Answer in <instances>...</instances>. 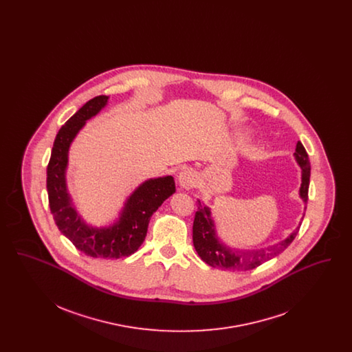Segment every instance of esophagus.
<instances>
[{"mask_svg":"<svg viewBox=\"0 0 352 352\" xmlns=\"http://www.w3.org/2000/svg\"><path fill=\"white\" fill-rule=\"evenodd\" d=\"M198 182V177L195 174V171L187 168V170H182L178 175V184L184 188V190H191L197 186Z\"/></svg>","mask_w":352,"mask_h":352,"instance_id":"esophagus-1","label":"esophagus"}]
</instances>
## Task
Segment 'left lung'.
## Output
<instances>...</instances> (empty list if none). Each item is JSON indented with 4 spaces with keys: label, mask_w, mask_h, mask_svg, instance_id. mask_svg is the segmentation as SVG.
I'll return each instance as SVG.
<instances>
[{
    "label": "left lung",
    "mask_w": 352,
    "mask_h": 352,
    "mask_svg": "<svg viewBox=\"0 0 352 352\" xmlns=\"http://www.w3.org/2000/svg\"><path fill=\"white\" fill-rule=\"evenodd\" d=\"M294 160L297 165L301 168V187H300V198L305 203H307V192H309V184H310V161L307 153L305 151L303 145L298 141ZM305 217V212L302 219ZM300 224L296 230L285 237L284 240L278 241L277 244L269 245L265 248L258 250H240L230 247L221 241L217 232L215 220L212 218L211 208L206 206L203 201H198V211L195 212L194 226H192V241L195 251L198 252L201 260L212 268L227 269V270H250L261 265L263 263L273 258L274 256L280 254L285 251L294 237L298 234Z\"/></svg>",
    "instance_id": "8db88e82"
}]
</instances>
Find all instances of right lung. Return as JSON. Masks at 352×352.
Returning a JSON list of instances; mask_svg holds the SVG:
<instances>
[{
	"instance_id": "1",
	"label": "right lung",
	"mask_w": 352,
	"mask_h": 352,
	"mask_svg": "<svg viewBox=\"0 0 352 352\" xmlns=\"http://www.w3.org/2000/svg\"><path fill=\"white\" fill-rule=\"evenodd\" d=\"M108 100V96H98L87 101L59 129L47 166V192L55 224L79 251L91 257L121 258L141 247L151 215L175 192V182L171 175H165L138 184L109 226L95 227L84 220L68 191V153L87 121L105 108Z\"/></svg>"
}]
</instances>
